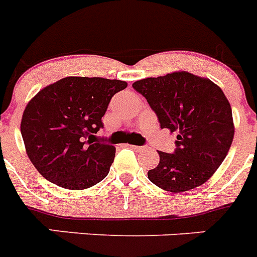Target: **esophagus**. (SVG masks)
<instances>
[{
	"label": "esophagus",
	"mask_w": 257,
	"mask_h": 257,
	"mask_svg": "<svg viewBox=\"0 0 257 257\" xmlns=\"http://www.w3.org/2000/svg\"><path fill=\"white\" fill-rule=\"evenodd\" d=\"M131 149H133V150H136V151H144L145 150L144 146H136V145H131Z\"/></svg>",
	"instance_id": "34e87169"
}]
</instances>
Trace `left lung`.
I'll list each match as a JSON object with an SVG mask.
<instances>
[{
  "mask_svg": "<svg viewBox=\"0 0 257 257\" xmlns=\"http://www.w3.org/2000/svg\"><path fill=\"white\" fill-rule=\"evenodd\" d=\"M133 88L146 98L160 128L178 133L173 154L159 151L160 162L149 171V180L171 193L204 184L233 142V115L224 91L185 71L140 80Z\"/></svg>",
  "mask_w": 257,
  "mask_h": 257,
  "instance_id": "1",
  "label": "left lung"
}]
</instances>
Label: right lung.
Here are the masks:
<instances>
[{"label":"right lung","mask_w":257,"mask_h":257,"mask_svg":"<svg viewBox=\"0 0 257 257\" xmlns=\"http://www.w3.org/2000/svg\"><path fill=\"white\" fill-rule=\"evenodd\" d=\"M126 88L121 80L64 77L27 104L21 124L27 155L48 181L71 190L101 182L115 147L95 141L111 98Z\"/></svg>","instance_id":"obj_1"}]
</instances>
